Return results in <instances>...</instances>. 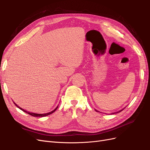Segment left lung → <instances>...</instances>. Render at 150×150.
I'll return each mask as SVG.
<instances>
[{"instance_id": "1", "label": "left lung", "mask_w": 150, "mask_h": 150, "mask_svg": "<svg viewBox=\"0 0 150 150\" xmlns=\"http://www.w3.org/2000/svg\"><path fill=\"white\" fill-rule=\"evenodd\" d=\"M123 109H124V108H123ZM123 109H122V110H120V111H119V112H121V111H122V110H123ZM96 112H98V111H97V110H96ZM118 112H115V113H113V114H114V113H118Z\"/></svg>"}]
</instances>
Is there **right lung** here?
Here are the masks:
<instances>
[{"instance_id":"add662e5","label":"right lung","mask_w":150,"mask_h":150,"mask_svg":"<svg viewBox=\"0 0 150 150\" xmlns=\"http://www.w3.org/2000/svg\"><path fill=\"white\" fill-rule=\"evenodd\" d=\"M13 103H14V102H13ZM14 104H15V105H16L18 108H20V110H22V111H23V112H26L27 113H28V114H29V115H32V116H33V117H42L47 116V115H48L51 114V113H53L54 112H55V110L58 108V107H56V108H55V109H54V110L51 111V112H49V113H43V114H40V113H32V112H27V111H26V110H23V108H20V107H18L16 104H15V103H14Z\"/></svg>"}]
</instances>
